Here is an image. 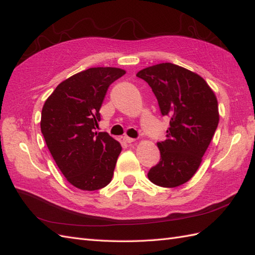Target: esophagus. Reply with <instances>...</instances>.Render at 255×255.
Masks as SVG:
<instances>
[{
    "mask_svg": "<svg viewBox=\"0 0 255 255\" xmlns=\"http://www.w3.org/2000/svg\"><path fill=\"white\" fill-rule=\"evenodd\" d=\"M123 139H124V141L127 142V143H132V142H134V140H136V139L130 138V137H128V136H125Z\"/></svg>",
    "mask_w": 255,
    "mask_h": 255,
    "instance_id": "34e87169",
    "label": "esophagus"
}]
</instances>
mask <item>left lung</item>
<instances>
[{
  "mask_svg": "<svg viewBox=\"0 0 255 255\" xmlns=\"http://www.w3.org/2000/svg\"><path fill=\"white\" fill-rule=\"evenodd\" d=\"M158 100L161 114L170 116L166 139L156 143L161 159L148 177L155 185L177 187L194 176L219 123L214 91L197 73L170 62L140 70Z\"/></svg>",
  "mask_w": 255,
  "mask_h": 255,
  "instance_id": "obj_1",
  "label": "left lung"
}]
</instances>
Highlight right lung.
I'll use <instances>...</instances> for the list:
<instances>
[{"instance_id": "obj_1", "label": "right lung", "mask_w": 255, "mask_h": 255, "mask_svg": "<svg viewBox=\"0 0 255 255\" xmlns=\"http://www.w3.org/2000/svg\"><path fill=\"white\" fill-rule=\"evenodd\" d=\"M126 71L90 68L62 81L46 100L40 129L67 181L82 191L110 184L122 145L107 132H94L110 85Z\"/></svg>"}]
</instances>
